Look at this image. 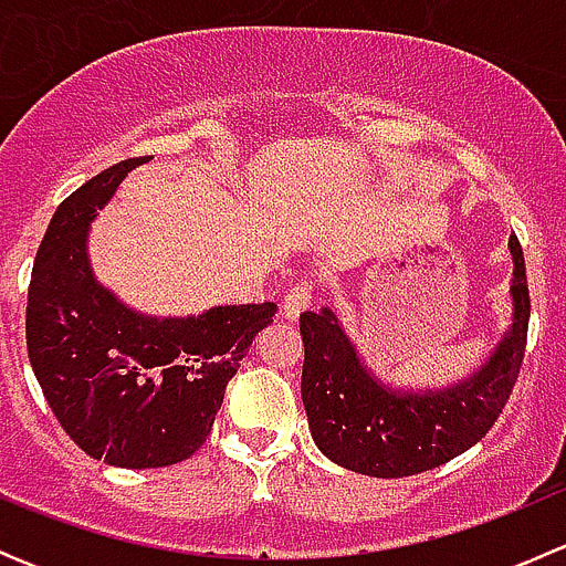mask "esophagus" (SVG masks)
Instances as JSON below:
<instances>
[{
	"label": "esophagus",
	"instance_id": "34e87169",
	"mask_svg": "<svg viewBox=\"0 0 566 566\" xmlns=\"http://www.w3.org/2000/svg\"><path fill=\"white\" fill-rule=\"evenodd\" d=\"M310 304H312V282H298L295 287L287 290V295H284L282 317L295 319Z\"/></svg>",
	"mask_w": 566,
	"mask_h": 566
}]
</instances>
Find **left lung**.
<instances>
[{
  "mask_svg": "<svg viewBox=\"0 0 566 566\" xmlns=\"http://www.w3.org/2000/svg\"><path fill=\"white\" fill-rule=\"evenodd\" d=\"M510 256V325L484 361L447 386L413 389L380 378L334 304L301 315V399L325 458L364 476L399 479L432 471L482 441L510 399L526 350L531 304L515 235Z\"/></svg>",
  "mask_w": 566,
  "mask_h": 566,
  "instance_id": "left-lung-1",
  "label": "left lung"
}]
</instances>
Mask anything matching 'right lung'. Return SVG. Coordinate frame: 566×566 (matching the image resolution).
Instances as JSON below:
<instances>
[{
    "label": "right lung",
    "mask_w": 566,
    "mask_h": 566,
    "mask_svg": "<svg viewBox=\"0 0 566 566\" xmlns=\"http://www.w3.org/2000/svg\"><path fill=\"white\" fill-rule=\"evenodd\" d=\"M145 161L114 164L56 208L27 298L32 373L62 430L90 458L136 471L175 465L202 447L227 384L276 315L271 301L145 315L98 282L90 227Z\"/></svg>",
    "instance_id": "add662e5"
}]
</instances>
